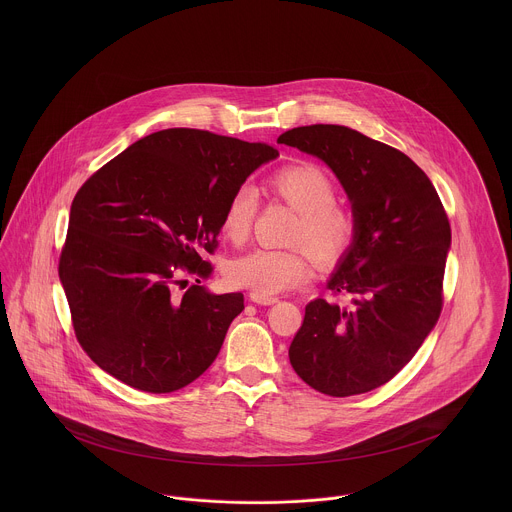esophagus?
<instances>
[{"label":"esophagus","instance_id":"34e87169","mask_svg":"<svg viewBox=\"0 0 512 512\" xmlns=\"http://www.w3.org/2000/svg\"><path fill=\"white\" fill-rule=\"evenodd\" d=\"M250 301L258 303V305H274L278 301V297L274 295H262V293H250Z\"/></svg>","mask_w":512,"mask_h":512}]
</instances>
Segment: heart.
<instances>
[{
  "label": "heart",
  "instance_id": "heart-1",
  "mask_svg": "<svg viewBox=\"0 0 512 512\" xmlns=\"http://www.w3.org/2000/svg\"><path fill=\"white\" fill-rule=\"evenodd\" d=\"M266 193L297 211L288 234V244L293 246L258 248L232 260L226 266V280L232 286L262 295L288 292L311 276L307 252L319 266H333L351 250L357 219L351 209L335 201L337 187L321 167L286 165L268 177ZM256 211V193L250 187L234 189L220 215L222 236L242 246L250 238Z\"/></svg>",
  "mask_w": 512,
  "mask_h": 512
}]
</instances>
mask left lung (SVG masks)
Listing matches in <instances>:
<instances>
[{
  "label": "left lung",
  "instance_id": "8db88e82",
  "mask_svg": "<svg viewBox=\"0 0 512 512\" xmlns=\"http://www.w3.org/2000/svg\"><path fill=\"white\" fill-rule=\"evenodd\" d=\"M278 144L323 159L343 183L357 238L329 280L345 305L315 299L290 345L297 376L327 396L392 380L422 347L443 307L451 226L428 175L402 151L357 130L313 124Z\"/></svg>",
  "mask_w": 512,
  "mask_h": 512
}]
</instances>
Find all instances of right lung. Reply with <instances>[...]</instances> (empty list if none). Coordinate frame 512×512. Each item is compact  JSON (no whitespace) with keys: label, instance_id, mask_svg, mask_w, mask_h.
Instances as JSON below:
<instances>
[{"label":"right lung","instance_id":"1","mask_svg":"<svg viewBox=\"0 0 512 512\" xmlns=\"http://www.w3.org/2000/svg\"><path fill=\"white\" fill-rule=\"evenodd\" d=\"M278 149L207 130L138 140L74 195L59 276L84 353L124 384L165 394L219 355L242 293L207 292L230 193ZM196 278L187 291L186 276Z\"/></svg>","mask_w":512,"mask_h":512}]
</instances>
